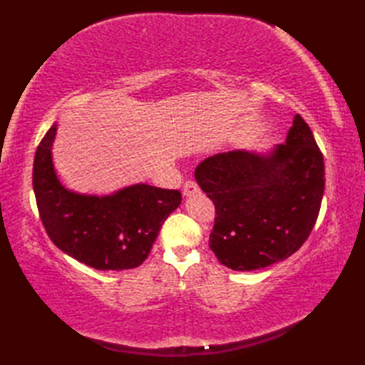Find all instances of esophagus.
I'll use <instances>...</instances> for the list:
<instances>
[{"mask_svg": "<svg viewBox=\"0 0 365 365\" xmlns=\"http://www.w3.org/2000/svg\"><path fill=\"white\" fill-rule=\"evenodd\" d=\"M197 191H199V187H197V183H196V182H192V180L185 182V185H183V196L196 195Z\"/></svg>", "mask_w": 365, "mask_h": 365, "instance_id": "1", "label": "esophagus"}]
</instances>
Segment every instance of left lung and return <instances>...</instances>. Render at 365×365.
Masks as SVG:
<instances>
[{
  "label": "left lung",
  "instance_id": "1",
  "mask_svg": "<svg viewBox=\"0 0 365 365\" xmlns=\"http://www.w3.org/2000/svg\"><path fill=\"white\" fill-rule=\"evenodd\" d=\"M195 177L216 210L208 246L235 271L260 269L290 257L319 218L323 153L299 114L285 144L269 153H216L200 163Z\"/></svg>",
  "mask_w": 365,
  "mask_h": 365
}]
</instances>
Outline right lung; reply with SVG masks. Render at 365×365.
<instances>
[{
    "label": "right lung",
    "instance_id": "1",
    "mask_svg": "<svg viewBox=\"0 0 365 365\" xmlns=\"http://www.w3.org/2000/svg\"><path fill=\"white\" fill-rule=\"evenodd\" d=\"M56 123L38 144L33 187L46 234L61 251L96 269H130L147 259L161 224L182 202L177 190L145 183L110 196L78 195L63 187L53 166Z\"/></svg>",
    "mask_w": 365,
    "mask_h": 365
}]
</instances>
